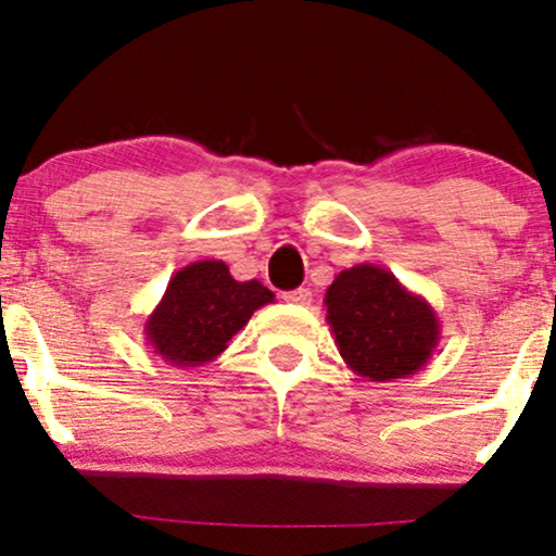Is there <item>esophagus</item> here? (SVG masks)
I'll use <instances>...</instances> for the list:
<instances>
[{"label": "esophagus", "mask_w": 556, "mask_h": 556, "mask_svg": "<svg viewBox=\"0 0 556 556\" xmlns=\"http://www.w3.org/2000/svg\"><path fill=\"white\" fill-rule=\"evenodd\" d=\"M283 301L295 303V306H311V301H314V293H311L308 288H295V291L283 293Z\"/></svg>", "instance_id": "obj_1"}]
</instances>
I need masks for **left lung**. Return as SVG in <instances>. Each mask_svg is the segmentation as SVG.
<instances>
[{"label":"left lung","mask_w":556,"mask_h":556,"mask_svg":"<svg viewBox=\"0 0 556 556\" xmlns=\"http://www.w3.org/2000/svg\"><path fill=\"white\" fill-rule=\"evenodd\" d=\"M324 306L341 359L371 382L417 375L440 341L435 308L379 265L341 270Z\"/></svg>","instance_id":"left-lung-1"}]
</instances>
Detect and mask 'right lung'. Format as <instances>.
<instances>
[{"instance_id": "obj_1", "label": "right lung", "mask_w": 556, "mask_h": 556, "mask_svg": "<svg viewBox=\"0 0 556 556\" xmlns=\"http://www.w3.org/2000/svg\"><path fill=\"white\" fill-rule=\"evenodd\" d=\"M276 301L261 280H235L223 261H197L177 270L143 333L156 356L192 369L217 359L230 339L265 303Z\"/></svg>"}]
</instances>
